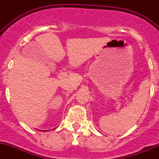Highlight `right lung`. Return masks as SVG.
<instances>
[{
  "instance_id": "1",
  "label": "right lung",
  "mask_w": 159,
  "mask_h": 159,
  "mask_svg": "<svg viewBox=\"0 0 159 159\" xmlns=\"http://www.w3.org/2000/svg\"><path fill=\"white\" fill-rule=\"evenodd\" d=\"M45 131H46V130H45Z\"/></svg>"
}]
</instances>
